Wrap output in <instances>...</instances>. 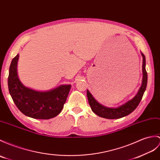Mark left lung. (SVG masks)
Here are the masks:
<instances>
[{"mask_svg":"<svg viewBox=\"0 0 160 160\" xmlns=\"http://www.w3.org/2000/svg\"><path fill=\"white\" fill-rule=\"evenodd\" d=\"M143 62H142V72H143V79L142 86H141L140 90L134 98L130 101L128 102L125 104L119 106L116 108H110L103 106L99 103L92 97L88 90L87 91V98L88 100V103L90 105L91 110L95 114L98 115L100 117L109 118V119H116V118H120L124 117L127 115L132 113L142 98L144 92L146 90L147 84V73L146 71L145 65L146 61L145 57L142 53Z\"/></svg>","mask_w":160,"mask_h":160,"instance_id":"obj_1","label":"left lung"}]
</instances>
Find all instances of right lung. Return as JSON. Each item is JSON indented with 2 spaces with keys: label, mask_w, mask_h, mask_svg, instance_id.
<instances>
[{
  "label": "right lung",
  "mask_w": 160,
  "mask_h": 160,
  "mask_svg": "<svg viewBox=\"0 0 160 160\" xmlns=\"http://www.w3.org/2000/svg\"><path fill=\"white\" fill-rule=\"evenodd\" d=\"M17 54L11 62L8 88L15 104L24 115L38 119H49L61 112L71 85H61L49 91L39 92L25 87L17 74Z\"/></svg>",
  "instance_id": "obj_1"
}]
</instances>
